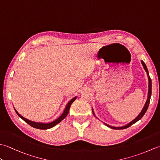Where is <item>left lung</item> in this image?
<instances>
[{"label":"left lung","mask_w":160,"mask_h":160,"mask_svg":"<svg viewBox=\"0 0 160 160\" xmlns=\"http://www.w3.org/2000/svg\"><path fill=\"white\" fill-rule=\"evenodd\" d=\"M141 62H142V64L143 65V67L144 69L145 70L146 72H147V76H148V98H147V102H146V103L144 104V106L143 107V108H142V110L141 111V112L140 113V114H139L138 116L135 118L133 120L131 121V122H129L128 124H126L124 126H122V127H111V126H109L107 124H104L107 126V127H110L111 128L113 129H116V130H119V129H124V128H127L129 127H131V126L132 124H133L134 123H135V122H137L138 120H140V119L144 116V115L145 114L146 111H147V108L148 107V105H149V103H150V99H151V89H152V83H151V79L150 76H149V74H148V69L147 66H146V64L143 62V61L141 60ZM92 112H93V114L94 115L95 117H96V115H95V113H94V111L92 109Z\"/></svg>","instance_id":"obj_1"}]
</instances>
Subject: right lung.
I'll return each mask as SVG.
<instances>
[{"label":"right lung","mask_w":160,"mask_h":160,"mask_svg":"<svg viewBox=\"0 0 160 160\" xmlns=\"http://www.w3.org/2000/svg\"><path fill=\"white\" fill-rule=\"evenodd\" d=\"M76 98H77V96L73 98L72 99H71V100H69V102L67 104L66 107H65V108H64V110L63 111L62 114L58 118H57L56 120H55L53 121V122H49V123H42V122H36L31 121V120H28V119H26V118H25L24 117H22L21 115H20L18 113V112H17V111L16 109H15V111L16 112V113L18 114V115L20 118L22 119V120L25 121L26 123H28L30 126H32V127L36 128H38V129H49V128H52L53 127H55L56 124L60 123L61 121H62V120H64V119L66 118V116L68 115V113H69V108L71 107V104L73 102L75 101V100L76 99Z\"/></svg>","instance_id":"right-lung-1"}]
</instances>
